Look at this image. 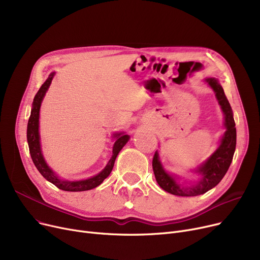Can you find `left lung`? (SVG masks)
Returning a JSON list of instances; mask_svg holds the SVG:
<instances>
[{
	"label": "left lung",
	"instance_id": "left-lung-1",
	"mask_svg": "<svg viewBox=\"0 0 260 260\" xmlns=\"http://www.w3.org/2000/svg\"><path fill=\"white\" fill-rule=\"evenodd\" d=\"M204 81L213 89L218 104L220 105L223 113V125L225 132L223 133L219 146L217 147L216 151L206 161H203L199 167L192 170V172L200 176L197 181H190L192 183L185 182V184H183L180 182L181 178L179 176L169 173L163 168L159 158V153L156 151L153 158V170L156 181L162 189L176 196H198L215 187L221 181L228 172L235 153L236 127L232 107L225 97L219 80L216 78H206Z\"/></svg>",
	"mask_w": 260,
	"mask_h": 260
}]
</instances>
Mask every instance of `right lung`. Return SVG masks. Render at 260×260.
I'll use <instances>...</instances> for the list:
<instances>
[{
  "label": "right lung",
  "instance_id": "obj_1",
  "mask_svg": "<svg viewBox=\"0 0 260 260\" xmlns=\"http://www.w3.org/2000/svg\"><path fill=\"white\" fill-rule=\"evenodd\" d=\"M54 75H56V73L53 72L48 76L46 81L42 84V86L40 87L39 91L35 95L30 117L28 120V124H27V142H28V146H29V153L36 168L47 181L51 182L60 189L67 190V192H83V190H88V189L97 187L103 182L105 178H107L114 168L118 154L120 153L123 146L128 142L129 136L126 135L124 132L115 133L113 135V138H115L116 140L113 146V155L111 159H109V161L107 162L105 168L97 175L89 177V178L83 179V180H66V179L60 178V177L48 167V165L44 159L42 148H41L40 132H39L41 104H42V101L45 97V93L51 84V81Z\"/></svg>",
  "mask_w": 260,
  "mask_h": 260
}]
</instances>
